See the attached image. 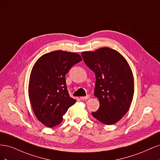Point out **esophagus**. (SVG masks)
Returning <instances> with one entry per match:
<instances>
[{
  "instance_id": "obj_1",
  "label": "esophagus",
  "mask_w": 160,
  "mask_h": 160,
  "mask_svg": "<svg viewBox=\"0 0 160 160\" xmlns=\"http://www.w3.org/2000/svg\"><path fill=\"white\" fill-rule=\"evenodd\" d=\"M88 98H89V95H86V96H85V97H81V98H80V99H81V100H86V99H88Z\"/></svg>"
}]
</instances>
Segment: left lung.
Here are the masks:
<instances>
[{
  "mask_svg": "<svg viewBox=\"0 0 160 160\" xmlns=\"http://www.w3.org/2000/svg\"><path fill=\"white\" fill-rule=\"evenodd\" d=\"M84 62L96 77L94 95L99 108L92 115L105 125H113L129 109L134 93L132 69L119 52L109 47L81 52Z\"/></svg>",
  "mask_w": 160,
  "mask_h": 160,
  "instance_id": "8db88e82",
  "label": "left lung"
}]
</instances>
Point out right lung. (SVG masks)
<instances>
[{
  "label": "right lung",
  "mask_w": 160,
  "mask_h": 160,
  "mask_svg": "<svg viewBox=\"0 0 160 160\" xmlns=\"http://www.w3.org/2000/svg\"><path fill=\"white\" fill-rule=\"evenodd\" d=\"M82 61L75 52L55 51L42 55L33 65L28 83V97L33 112L48 128L61 123L62 116L76 102L67 89L65 75Z\"/></svg>",
  "instance_id": "obj_1"
}]
</instances>
